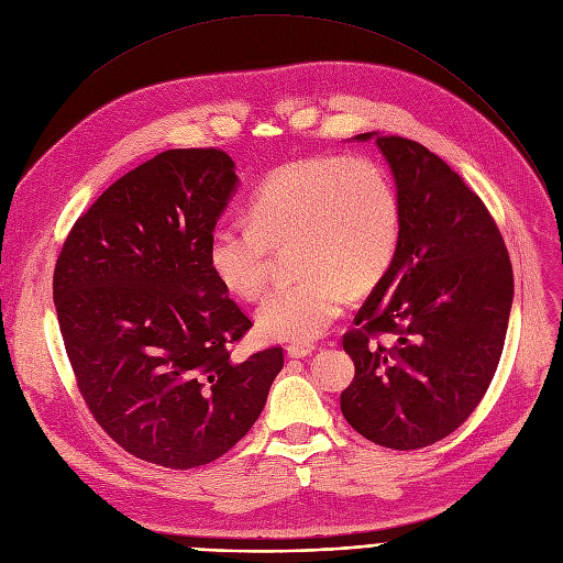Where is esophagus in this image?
Here are the masks:
<instances>
[{
  "mask_svg": "<svg viewBox=\"0 0 563 563\" xmlns=\"http://www.w3.org/2000/svg\"><path fill=\"white\" fill-rule=\"evenodd\" d=\"M313 353V345L311 343H290L286 347V355L292 357V360H305Z\"/></svg>",
  "mask_w": 563,
  "mask_h": 563,
  "instance_id": "obj_1",
  "label": "esophagus"
}]
</instances>
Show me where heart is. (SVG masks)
I'll list each match as a JSON object with an SVG mask.
<instances>
[{"instance_id": "1", "label": "heart", "mask_w": 563, "mask_h": 563, "mask_svg": "<svg viewBox=\"0 0 563 563\" xmlns=\"http://www.w3.org/2000/svg\"><path fill=\"white\" fill-rule=\"evenodd\" d=\"M400 231V199L378 163L316 155L267 176L250 201V224H218L206 258L235 298L256 300L271 282L273 247L292 245L302 277L261 302L256 325L267 339L309 343L339 318L347 290L366 292L385 279Z\"/></svg>"}]
</instances>
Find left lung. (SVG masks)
I'll list each match as a JSON object with an SVG mask.
<instances>
[{"label": "left lung", "mask_w": 563, "mask_h": 563, "mask_svg": "<svg viewBox=\"0 0 563 563\" xmlns=\"http://www.w3.org/2000/svg\"><path fill=\"white\" fill-rule=\"evenodd\" d=\"M376 140L400 199V247L345 332L355 378L341 412L360 435L387 449L433 444L474 412L497 371L514 305L504 238L465 180L426 146ZM391 333L395 343L371 342Z\"/></svg>", "instance_id": "1"}]
</instances>
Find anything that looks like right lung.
Listing matches in <instances>:
<instances>
[{"mask_svg":"<svg viewBox=\"0 0 563 563\" xmlns=\"http://www.w3.org/2000/svg\"><path fill=\"white\" fill-rule=\"evenodd\" d=\"M238 176L218 148H172L121 176L70 229L55 265L66 353L102 431L172 470L208 465L247 435L284 366L245 362L252 320L210 273L206 247Z\"/></svg>","mask_w":563,"mask_h":563,"instance_id":"add662e5","label":"right lung"}]
</instances>
